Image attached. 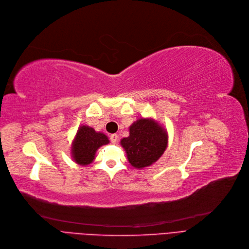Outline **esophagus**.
<instances>
[{
	"mask_svg": "<svg viewBox=\"0 0 249 249\" xmlns=\"http://www.w3.org/2000/svg\"><path fill=\"white\" fill-rule=\"evenodd\" d=\"M110 142L112 144H116L118 142V136L116 134H113L110 136Z\"/></svg>",
	"mask_w": 249,
	"mask_h": 249,
	"instance_id": "34e87169",
	"label": "esophagus"
}]
</instances>
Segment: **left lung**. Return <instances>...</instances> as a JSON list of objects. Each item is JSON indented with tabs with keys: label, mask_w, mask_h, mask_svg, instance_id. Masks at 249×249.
<instances>
[{
	"label": "left lung",
	"mask_w": 249,
	"mask_h": 249,
	"mask_svg": "<svg viewBox=\"0 0 249 249\" xmlns=\"http://www.w3.org/2000/svg\"><path fill=\"white\" fill-rule=\"evenodd\" d=\"M167 132L151 118H140L129 126V136L121 141L127 160L142 169L155 163L167 148Z\"/></svg>",
	"instance_id": "obj_1"
}]
</instances>
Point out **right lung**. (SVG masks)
Instances as JSON below:
<instances>
[{
	"label": "right lung",
	"instance_id": "obj_1",
	"mask_svg": "<svg viewBox=\"0 0 249 249\" xmlns=\"http://www.w3.org/2000/svg\"><path fill=\"white\" fill-rule=\"evenodd\" d=\"M109 143L108 138L95 132L93 127L82 125L79 127L72 145V157L79 165H88L95 158L96 151Z\"/></svg>",
	"mask_w": 249,
	"mask_h": 249
}]
</instances>
